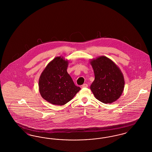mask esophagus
I'll return each mask as SVG.
<instances>
[{"mask_svg":"<svg viewBox=\"0 0 152 152\" xmlns=\"http://www.w3.org/2000/svg\"><path fill=\"white\" fill-rule=\"evenodd\" d=\"M88 84H86V83H85V84H83L82 85V88H87V87H88Z\"/></svg>","mask_w":152,"mask_h":152,"instance_id":"34e87169","label":"esophagus"}]
</instances>
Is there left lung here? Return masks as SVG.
<instances>
[{
	"label": "left lung",
	"instance_id": "8db88e82",
	"mask_svg": "<svg viewBox=\"0 0 152 152\" xmlns=\"http://www.w3.org/2000/svg\"><path fill=\"white\" fill-rule=\"evenodd\" d=\"M91 64L95 79L90 88L95 97L104 104L116 101L122 94L125 84L119 68L105 56L92 60Z\"/></svg>",
	"mask_w": 152,
	"mask_h": 152
}]
</instances>
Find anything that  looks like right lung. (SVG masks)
I'll list each match as a JSON object with an SVG mask.
<instances>
[{
    "label": "right lung",
    "instance_id": "obj_1",
    "mask_svg": "<svg viewBox=\"0 0 152 152\" xmlns=\"http://www.w3.org/2000/svg\"><path fill=\"white\" fill-rule=\"evenodd\" d=\"M68 61L55 58L47 65L39 81V91L44 100L53 105H63L71 101L81 88L75 85L67 72Z\"/></svg>",
    "mask_w": 152,
    "mask_h": 152
}]
</instances>
